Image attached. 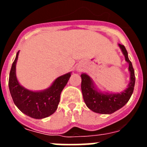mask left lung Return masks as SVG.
Returning a JSON list of instances; mask_svg holds the SVG:
<instances>
[{
	"mask_svg": "<svg viewBox=\"0 0 147 147\" xmlns=\"http://www.w3.org/2000/svg\"><path fill=\"white\" fill-rule=\"evenodd\" d=\"M119 46L124 54L126 62L129 64L128 69L130 74L129 82L124 90L116 93L100 91L95 85L93 80L88 74H81V89L83 99L87 107L97 113L111 114L117 111L128 102L133 93L136 82L134 69L128 57L125 47L121 44H119Z\"/></svg>",
	"mask_w": 147,
	"mask_h": 147,
	"instance_id": "8db88e82",
	"label": "left lung"
}]
</instances>
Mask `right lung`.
I'll list each match as a JSON object with an SVG mask.
<instances>
[{
  "instance_id": "obj_1",
  "label": "right lung",
  "mask_w": 147,
  "mask_h": 147,
  "mask_svg": "<svg viewBox=\"0 0 147 147\" xmlns=\"http://www.w3.org/2000/svg\"><path fill=\"white\" fill-rule=\"evenodd\" d=\"M18 54L19 51L11 65L9 80V88L13 102L22 113L29 117L35 119L49 117L57 109L61 92L69 80L71 72L57 77L49 88L43 90H30L22 86L17 79Z\"/></svg>"
}]
</instances>
